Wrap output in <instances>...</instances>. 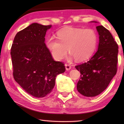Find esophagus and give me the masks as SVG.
<instances>
[{
	"label": "esophagus",
	"instance_id": "1",
	"mask_svg": "<svg viewBox=\"0 0 124 124\" xmlns=\"http://www.w3.org/2000/svg\"><path fill=\"white\" fill-rule=\"evenodd\" d=\"M65 67H66V70H70V69H71V66H70V65H69V64H65Z\"/></svg>",
	"mask_w": 124,
	"mask_h": 124
}]
</instances>
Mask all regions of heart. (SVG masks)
<instances>
[{
    "label": "heart",
    "mask_w": 124,
    "mask_h": 124,
    "mask_svg": "<svg viewBox=\"0 0 124 124\" xmlns=\"http://www.w3.org/2000/svg\"><path fill=\"white\" fill-rule=\"evenodd\" d=\"M57 38L48 37L46 45L54 59L60 61L66 57L68 50L70 58L83 62L91 57L97 44V35L93 29L69 28L57 33Z\"/></svg>",
    "instance_id": "obj_1"
}]
</instances>
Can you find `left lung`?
<instances>
[{
  "label": "left lung",
  "instance_id": "1",
  "mask_svg": "<svg viewBox=\"0 0 124 124\" xmlns=\"http://www.w3.org/2000/svg\"><path fill=\"white\" fill-rule=\"evenodd\" d=\"M96 29L99 35L97 51L89 61L75 67L81 74L77 90L86 97L102 93L117 71L118 45L108 29L103 26H97Z\"/></svg>",
  "mask_w": 124,
  "mask_h": 124
}]
</instances>
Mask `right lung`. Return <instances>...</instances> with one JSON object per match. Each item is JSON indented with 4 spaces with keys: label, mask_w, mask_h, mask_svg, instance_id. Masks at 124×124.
<instances>
[{
    "label": "right lung",
    "mask_w": 124,
    "mask_h": 124,
    "mask_svg": "<svg viewBox=\"0 0 124 124\" xmlns=\"http://www.w3.org/2000/svg\"><path fill=\"white\" fill-rule=\"evenodd\" d=\"M51 27L33 23L17 33L11 49L15 80L37 98L50 93L57 75L66 70L63 63L54 60L45 44L46 33Z\"/></svg>",
    "instance_id": "1"
}]
</instances>
